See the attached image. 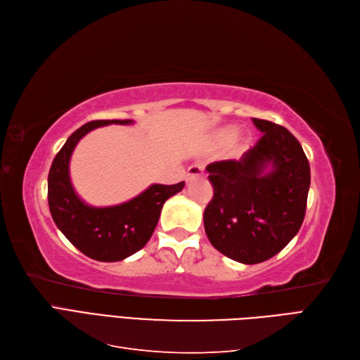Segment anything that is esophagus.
Here are the masks:
<instances>
[{"mask_svg":"<svg viewBox=\"0 0 360 360\" xmlns=\"http://www.w3.org/2000/svg\"><path fill=\"white\" fill-rule=\"evenodd\" d=\"M204 176V168L201 165H192L189 169H188V176H186V180H192L195 177H201Z\"/></svg>","mask_w":360,"mask_h":360,"instance_id":"esophagus-1","label":"esophagus"}]
</instances>
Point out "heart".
<instances>
[{"label":"heart","instance_id":"b5f03b06","mask_svg":"<svg viewBox=\"0 0 360 360\" xmlns=\"http://www.w3.org/2000/svg\"><path fill=\"white\" fill-rule=\"evenodd\" d=\"M236 134L237 130L234 127H228V129H224L222 132L219 134V136H217V141H219L221 144H230L231 141L236 138ZM243 147V146H242Z\"/></svg>","mask_w":360,"mask_h":360}]
</instances>
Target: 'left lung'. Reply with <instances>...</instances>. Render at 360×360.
I'll list each match as a JSON object with an SVG mask.
<instances>
[{"instance_id":"obj_1","label":"left lung","mask_w":360,"mask_h":360,"mask_svg":"<svg viewBox=\"0 0 360 360\" xmlns=\"http://www.w3.org/2000/svg\"><path fill=\"white\" fill-rule=\"evenodd\" d=\"M263 136L240 160L207 165L213 198L204 210L210 243L225 257L257 264L281 252L300 230L311 184L309 162L294 135L252 118Z\"/></svg>"}]
</instances>
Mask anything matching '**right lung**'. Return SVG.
I'll use <instances>...</instances> for the list:
<instances>
[{"label":"right lung","instance_id":"1","mask_svg":"<svg viewBox=\"0 0 360 360\" xmlns=\"http://www.w3.org/2000/svg\"><path fill=\"white\" fill-rule=\"evenodd\" d=\"M132 120H96L68 138L53 159L48 176V202L53 222L68 240L86 257L97 261H122L143 249L158 225L168 198L184 188L177 184H151L127 202L111 207H91L76 195L69 163L73 148L90 130L108 124H130Z\"/></svg>","mask_w":360,"mask_h":360}]
</instances>
